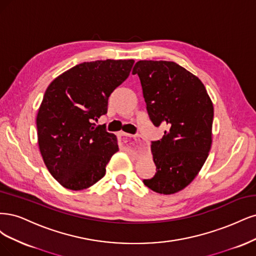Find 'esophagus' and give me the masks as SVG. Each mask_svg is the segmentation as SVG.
I'll use <instances>...</instances> for the list:
<instances>
[{
	"mask_svg": "<svg viewBox=\"0 0 256 256\" xmlns=\"http://www.w3.org/2000/svg\"><path fill=\"white\" fill-rule=\"evenodd\" d=\"M119 135L123 146L126 148H133L137 146V144H139L140 142V136L138 135H130V134L124 133V132H121Z\"/></svg>",
	"mask_w": 256,
	"mask_h": 256,
	"instance_id": "34e87169",
	"label": "esophagus"
}]
</instances>
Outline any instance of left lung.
Instances as JSON below:
<instances>
[{
    "label": "left lung",
    "instance_id": "8db88e82",
    "mask_svg": "<svg viewBox=\"0 0 256 256\" xmlns=\"http://www.w3.org/2000/svg\"><path fill=\"white\" fill-rule=\"evenodd\" d=\"M133 74L140 78L153 124L167 128L152 142L158 171L144 183L160 194H176L192 182L210 151L212 102L200 78L176 62L139 60Z\"/></svg>",
    "mask_w": 256,
    "mask_h": 256
}]
</instances>
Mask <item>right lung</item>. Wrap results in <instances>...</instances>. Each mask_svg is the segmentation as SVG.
<instances>
[{
    "instance_id": "1",
    "label": "right lung",
    "mask_w": 256,
    "mask_h": 256,
    "mask_svg": "<svg viewBox=\"0 0 256 256\" xmlns=\"http://www.w3.org/2000/svg\"><path fill=\"white\" fill-rule=\"evenodd\" d=\"M134 60L82 62L48 85L38 110L39 150L62 187L83 190L98 182L119 151L114 134L96 126L107 112L108 98L124 82Z\"/></svg>"
}]
</instances>
